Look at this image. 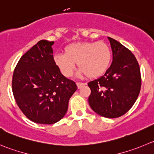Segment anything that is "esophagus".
<instances>
[{"instance_id": "obj_1", "label": "esophagus", "mask_w": 154, "mask_h": 154, "mask_svg": "<svg viewBox=\"0 0 154 154\" xmlns=\"http://www.w3.org/2000/svg\"><path fill=\"white\" fill-rule=\"evenodd\" d=\"M76 85H77V87H78V88H81L82 86L85 85L86 83H82V82H77L76 83Z\"/></svg>"}]
</instances>
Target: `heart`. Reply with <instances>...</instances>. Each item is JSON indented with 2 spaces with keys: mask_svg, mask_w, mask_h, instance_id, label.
Here are the masks:
<instances>
[{
  "mask_svg": "<svg viewBox=\"0 0 154 154\" xmlns=\"http://www.w3.org/2000/svg\"><path fill=\"white\" fill-rule=\"evenodd\" d=\"M65 54H54V62L66 77L72 75L78 63V75H85L89 78L101 75L109 67L112 52L103 42H82L66 46Z\"/></svg>",
  "mask_w": 154,
  "mask_h": 154,
  "instance_id": "heart-1",
  "label": "heart"
}]
</instances>
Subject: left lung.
I'll list each match as a JSON object with an SVG mask.
<instances>
[{"mask_svg":"<svg viewBox=\"0 0 154 154\" xmlns=\"http://www.w3.org/2000/svg\"><path fill=\"white\" fill-rule=\"evenodd\" d=\"M112 62L103 75L90 82L88 103L98 115L117 118L134 105L141 85L139 64L134 54L125 46L108 37Z\"/></svg>","mask_w":154,"mask_h":154,"instance_id":"obj_1","label":"left lung"}]
</instances>
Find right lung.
Listing matches in <instances>:
<instances>
[{
	"mask_svg": "<svg viewBox=\"0 0 154 154\" xmlns=\"http://www.w3.org/2000/svg\"><path fill=\"white\" fill-rule=\"evenodd\" d=\"M54 42L42 40L20 58L12 90L17 105L32 122L51 125L66 113L76 84L62 75L54 62Z\"/></svg>",
	"mask_w": 154,
	"mask_h": 154,
	"instance_id": "obj_1",
	"label": "right lung"
}]
</instances>
